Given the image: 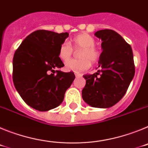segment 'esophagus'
Segmentation results:
<instances>
[{
	"label": "esophagus",
	"mask_w": 148,
	"mask_h": 148,
	"mask_svg": "<svg viewBox=\"0 0 148 148\" xmlns=\"http://www.w3.org/2000/svg\"><path fill=\"white\" fill-rule=\"evenodd\" d=\"M75 75L76 77L82 76V74H80V73H75Z\"/></svg>",
	"instance_id": "obj_1"
}]
</instances>
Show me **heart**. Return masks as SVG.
I'll return each instance as SVG.
<instances>
[{"mask_svg":"<svg viewBox=\"0 0 148 148\" xmlns=\"http://www.w3.org/2000/svg\"><path fill=\"white\" fill-rule=\"evenodd\" d=\"M72 46L67 41H64L60 46L58 49V57L63 61L70 59L75 50H82L78 53L80 59H72L65 64L67 70L74 72H82L87 70L92 64L97 63L101 58L99 49L95 47L94 38L86 32L78 34L71 40Z\"/></svg>","mask_w":148,"mask_h":148,"instance_id":"heart-1","label":"heart"}]
</instances>
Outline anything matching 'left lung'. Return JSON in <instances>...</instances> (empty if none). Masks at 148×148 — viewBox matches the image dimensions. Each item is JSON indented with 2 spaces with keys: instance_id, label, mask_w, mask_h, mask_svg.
Returning <instances> with one entry per match:
<instances>
[{
  "instance_id": "8db88e82",
  "label": "left lung",
  "mask_w": 148,
  "mask_h": 148,
  "mask_svg": "<svg viewBox=\"0 0 148 148\" xmlns=\"http://www.w3.org/2000/svg\"><path fill=\"white\" fill-rule=\"evenodd\" d=\"M95 35L102 40L100 69L84 75L86 85L82 98L93 108H109L122 99L135 75L133 51L130 44L113 30H99Z\"/></svg>"
}]
</instances>
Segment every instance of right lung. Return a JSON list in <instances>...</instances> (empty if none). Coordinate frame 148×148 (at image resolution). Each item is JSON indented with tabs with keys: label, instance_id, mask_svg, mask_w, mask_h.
I'll return each mask as SVG.
<instances>
[{
	"label": "right lung",
	"instance_id": "obj_1",
	"mask_svg": "<svg viewBox=\"0 0 148 148\" xmlns=\"http://www.w3.org/2000/svg\"><path fill=\"white\" fill-rule=\"evenodd\" d=\"M67 32L39 29L29 35L15 51L12 79L21 97L31 108L47 111L57 108L75 79L73 72L55 70L64 66L58 49Z\"/></svg>",
	"mask_w": 148,
	"mask_h": 148
}]
</instances>
